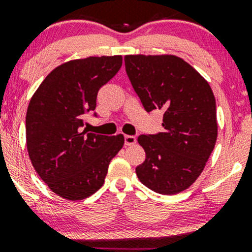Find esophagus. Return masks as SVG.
I'll return each mask as SVG.
<instances>
[{
  "label": "esophagus",
  "instance_id": "1",
  "mask_svg": "<svg viewBox=\"0 0 252 252\" xmlns=\"http://www.w3.org/2000/svg\"><path fill=\"white\" fill-rule=\"evenodd\" d=\"M124 139H125L126 147H129V145L136 144V142H137V138L134 136H125V137H124Z\"/></svg>",
  "mask_w": 252,
  "mask_h": 252
}]
</instances>
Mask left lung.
<instances>
[{
  "label": "left lung",
  "mask_w": 252,
  "mask_h": 252,
  "mask_svg": "<svg viewBox=\"0 0 252 252\" xmlns=\"http://www.w3.org/2000/svg\"><path fill=\"white\" fill-rule=\"evenodd\" d=\"M128 79L147 112H163V132L140 134L145 161L138 179L161 194L190 188L201 175L218 137L215 97L207 80L174 55H126Z\"/></svg>",
  "instance_id": "1"
}]
</instances>
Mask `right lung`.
<instances>
[{"instance_id": "right-lung-1", "label": "right lung", "mask_w": 252, "mask_h": 252, "mask_svg": "<svg viewBox=\"0 0 252 252\" xmlns=\"http://www.w3.org/2000/svg\"><path fill=\"white\" fill-rule=\"evenodd\" d=\"M121 64L120 55L68 61L47 75L30 101V159L40 179L62 198L80 201L99 190L110 161L123 148V134L82 131L84 114L94 110L98 90Z\"/></svg>"}]
</instances>
